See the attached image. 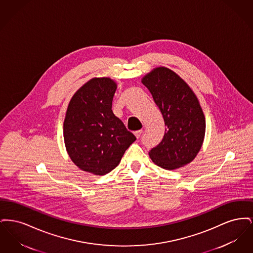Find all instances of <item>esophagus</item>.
<instances>
[{
	"mask_svg": "<svg viewBox=\"0 0 253 253\" xmlns=\"http://www.w3.org/2000/svg\"><path fill=\"white\" fill-rule=\"evenodd\" d=\"M134 134H135L136 138H139V137L141 136V134H142V130H138V131H135V132H134Z\"/></svg>",
	"mask_w": 253,
	"mask_h": 253,
	"instance_id": "1",
	"label": "esophagus"
}]
</instances>
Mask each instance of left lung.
Wrapping results in <instances>:
<instances>
[{
	"instance_id": "obj_1",
	"label": "left lung",
	"mask_w": 253,
	"mask_h": 253,
	"mask_svg": "<svg viewBox=\"0 0 253 253\" xmlns=\"http://www.w3.org/2000/svg\"><path fill=\"white\" fill-rule=\"evenodd\" d=\"M142 84L150 90L166 126L162 140L149 152L151 159L166 169L192 162L201 149L206 129L197 97L178 75L166 67L149 73Z\"/></svg>"
}]
</instances>
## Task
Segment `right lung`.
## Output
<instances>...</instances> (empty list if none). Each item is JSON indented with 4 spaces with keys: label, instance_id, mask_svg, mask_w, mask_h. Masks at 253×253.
<instances>
[{
    "label": "right lung",
    "instance_id": "obj_1",
    "mask_svg": "<svg viewBox=\"0 0 253 253\" xmlns=\"http://www.w3.org/2000/svg\"><path fill=\"white\" fill-rule=\"evenodd\" d=\"M117 84L93 79L73 96L63 123V136L73 162L85 171L103 175L116 168L136 139L112 111Z\"/></svg>",
    "mask_w": 253,
    "mask_h": 253
}]
</instances>
